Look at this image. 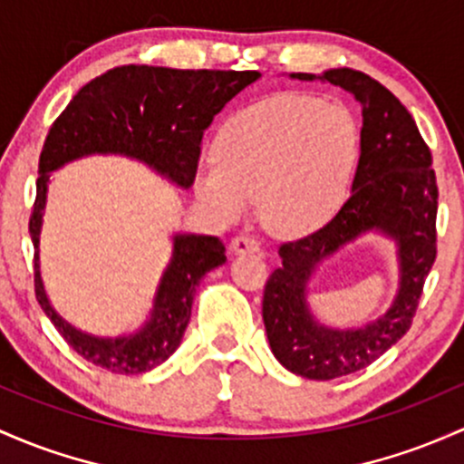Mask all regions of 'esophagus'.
Wrapping results in <instances>:
<instances>
[{"mask_svg": "<svg viewBox=\"0 0 464 464\" xmlns=\"http://www.w3.org/2000/svg\"><path fill=\"white\" fill-rule=\"evenodd\" d=\"M231 253L233 256H240V253H256L259 251V242L251 236H237L231 240Z\"/></svg>", "mask_w": 464, "mask_h": 464, "instance_id": "1", "label": "esophagus"}]
</instances>
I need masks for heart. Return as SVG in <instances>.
Wrapping results in <instances>:
<instances>
[{
	"instance_id": "heart-1",
	"label": "heart",
	"mask_w": 464,
	"mask_h": 464,
	"mask_svg": "<svg viewBox=\"0 0 464 464\" xmlns=\"http://www.w3.org/2000/svg\"><path fill=\"white\" fill-rule=\"evenodd\" d=\"M356 156L359 130L343 105L279 94L220 127L213 160L196 171L193 189L218 220H242L257 200L268 231L297 236L337 211Z\"/></svg>"
}]
</instances>
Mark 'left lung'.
Here are the masks:
<instances>
[{
	"mask_svg": "<svg viewBox=\"0 0 464 464\" xmlns=\"http://www.w3.org/2000/svg\"><path fill=\"white\" fill-rule=\"evenodd\" d=\"M290 79L333 83L361 105V156L353 193L319 231L279 246L282 266L264 286L262 317L275 359L293 374L330 381L359 372L410 330L422 284L436 259L439 187L431 151L411 114L388 88L353 68ZM379 232L397 244L400 290L391 308L361 329H333L307 306V282L316 266L345 243Z\"/></svg>",
	"mask_w": 464,
	"mask_h": 464,
	"instance_id": "left-lung-1",
	"label": "left lung"
}]
</instances>
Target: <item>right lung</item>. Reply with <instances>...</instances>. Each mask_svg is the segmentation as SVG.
Here are the masks:
<instances>
[{
	"instance_id": "1",
	"label": "right lung",
	"mask_w": 464,
	"mask_h": 464,
	"mask_svg": "<svg viewBox=\"0 0 464 464\" xmlns=\"http://www.w3.org/2000/svg\"><path fill=\"white\" fill-rule=\"evenodd\" d=\"M257 79L256 70L119 65L76 92L50 127L39 156L37 200L28 227L34 244V293L61 337L85 361L116 374L150 372L165 363L189 324L196 286L208 271L227 262V248L220 237L176 233L169 264L160 275L145 324L119 337L83 333L54 310L42 279L39 242L50 174L85 156H125L147 165L171 185L189 189L202 134L213 116Z\"/></svg>"
}]
</instances>
